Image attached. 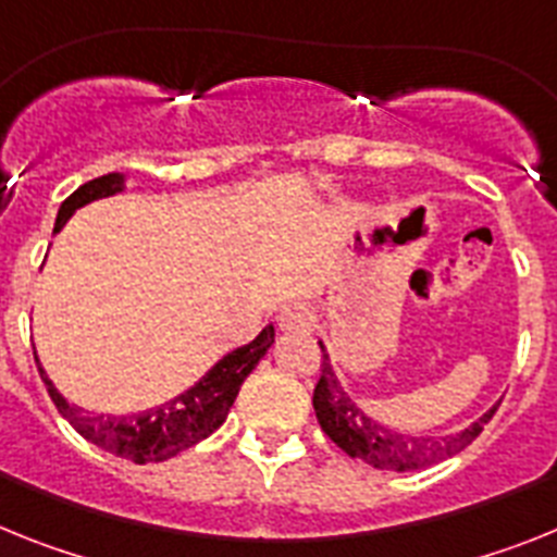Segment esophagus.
Returning <instances> with one entry per match:
<instances>
[{
	"label": "esophagus",
	"instance_id": "esophagus-1",
	"mask_svg": "<svg viewBox=\"0 0 557 557\" xmlns=\"http://www.w3.org/2000/svg\"><path fill=\"white\" fill-rule=\"evenodd\" d=\"M277 325L280 331L285 333H297V331H308L313 325V313L308 311L302 302H294V306L283 308L277 317Z\"/></svg>",
	"mask_w": 557,
	"mask_h": 557
}]
</instances>
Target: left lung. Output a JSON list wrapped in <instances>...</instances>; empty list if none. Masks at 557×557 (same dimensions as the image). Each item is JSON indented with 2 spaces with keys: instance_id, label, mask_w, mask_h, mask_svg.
<instances>
[{
  "instance_id": "8db88e82",
  "label": "left lung",
  "mask_w": 557,
  "mask_h": 557,
  "mask_svg": "<svg viewBox=\"0 0 557 557\" xmlns=\"http://www.w3.org/2000/svg\"><path fill=\"white\" fill-rule=\"evenodd\" d=\"M319 347H322V372H319V381L313 386V412H317L319 425L342 451L372 468L418 471V468L459 454L480 437L482 425L496 412V406H493L491 412H485L476 423L468 425L466 432L448 434V437H412V434L393 432L375 418H367L359 406L352 404L350 395L342 389L338 379L333 375L325 345L319 342Z\"/></svg>"
}]
</instances>
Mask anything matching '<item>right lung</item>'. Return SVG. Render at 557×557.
Segmentation results:
<instances>
[{
	"label": "right lung",
	"instance_id": "1",
	"mask_svg": "<svg viewBox=\"0 0 557 557\" xmlns=\"http://www.w3.org/2000/svg\"><path fill=\"white\" fill-rule=\"evenodd\" d=\"M120 190H123V176L120 173H109V176L91 178V182L81 185L58 210L55 232L70 221L77 207L89 205L95 198L114 196ZM272 342L274 327L265 325L255 342L224 356L187 393L157 406V409L132 414V418H103V414L84 412L66 398H61V393L52 386V381L47 379L41 367H38V372H41V381H45L52 404L58 406V412L70 420L72 429L81 437H86L103 451L117 454V457L132 459V462L143 466V462H162V459L176 457V454L187 451L190 446L210 437L226 420L232 404L238 398L240 384L255 370V364L263 359Z\"/></svg>",
	"mask_w": 557,
	"mask_h": 557
}]
</instances>
